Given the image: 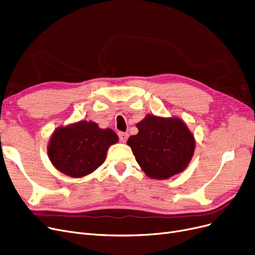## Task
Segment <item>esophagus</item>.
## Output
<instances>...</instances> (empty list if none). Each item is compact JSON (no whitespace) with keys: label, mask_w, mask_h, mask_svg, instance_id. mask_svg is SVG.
Wrapping results in <instances>:
<instances>
[{"label":"esophagus","mask_w":255,"mask_h":255,"mask_svg":"<svg viewBox=\"0 0 255 255\" xmlns=\"http://www.w3.org/2000/svg\"><path fill=\"white\" fill-rule=\"evenodd\" d=\"M128 136H129V134L127 133V132H119V138L121 141L125 142L127 140Z\"/></svg>","instance_id":"esophagus-1"}]
</instances>
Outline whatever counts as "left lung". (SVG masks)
I'll return each mask as SVG.
<instances>
[{
	"label": "left lung",
	"instance_id": "1",
	"mask_svg": "<svg viewBox=\"0 0 255 255\" xmlns=\"http://www.w3.org/2000/svg\"><path fill=\"white\" fill-rule=\"evenodd\" d=\"M136 127L138 133L131 135L127 143L149 177L167 179L187 167L194 154L195 138L181 120L148 115Z\"/></svg>",
	"mask_w": 255,
	"mask_h": 255
}]
</instances>
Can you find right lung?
Wrapping results in <instances>:
<instances>
[{"instance_id":"obj_1","label":"right lung","mask_w":255,"mask_h":255,"mask_svg":"<svg viewBox=\"0 0 255 255\" xmlns=\"http://www.w3.org/2000/svg\"><path fill=\"white\" fill-rule=\"evenodd\" d=\"M118 139L112 129L81 121L54 131L48 147L49 158L61 173L79 178L100 167L109 146Z\"/></svg>"}]
</instances>
